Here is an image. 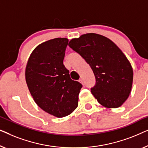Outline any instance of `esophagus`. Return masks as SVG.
<instances>
[{
    "label": "esophagus",
    "instance_id": "34e87169",
    "mask_svg": "<svg viewBox=\"0 0 148 148\" xmlns=\"http://www.w3.org/2000/svg\"><path fill=\"white\" fill-rule=\"evenodd\" d=\"M79 82H80L82 84H84V82H83V80H82V78H80V80H79Z\"/></svg>",
    "mask_w": 148,
    "mask_h": 148
}]
</instances>
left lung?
I'll return each mask as SVG.
<instances>
[{
    "label": "left lung",
    "instance_id": "8db88e82",
    "mask_svg": "<svg viewBox=\"0 0 148 148\" xmlns=\"http://www.w3.org/2000/svg\"><path fill=\"white\" fill-rule=\"evenodd\" d=\"M68 45L92 68L96 84L91 92L102 106L118 108L130 96L134 72L125 54L111 39L97 33H86L70 41Z\"/></svg>",
    "mask_w": 148,
    "mask_h": 148
}]
</instances>
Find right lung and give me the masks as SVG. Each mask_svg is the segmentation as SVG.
I'll use <instances>...</instances> for the list:
<instances>
[{"label":"right lung","instance_id":"right-lung-1","mask_svg":"<svg viewBox=\"0 0 148 148\" xmlns=\"http://www.w3.org/2000/svg\"><path fill=\"white\" fill-rule=\"evenodd\" d=\"M67 38H55L35 47L29 58L25 80L35 103L56 117L69 115L78 105L82 84L72 80L63 64Z\"/></svg>","mask_w":148,"mask_h":148}]
</instances>
